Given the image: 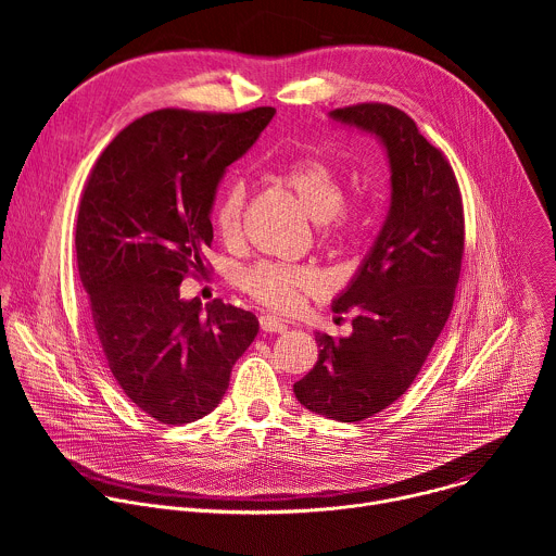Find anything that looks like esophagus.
<instances>
[{"instance_id": "34e87169", "label": "esophagus", "mask_w": 556, "mask_h": 556, "mask_svg": "<svg viewBox=\"0 0 556 556\" xmlns=\"http://www.w3.org/2000/svg\"><path fill=\"white\" fill-rule=\"evenodd\" d=\"M260 326L264 332H286L288 330V326L279 319V316H273V314H262Z\"/></svg>"}]
</instances>
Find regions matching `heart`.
Masks as SVG:
<instances>
[{"label":"heart","instance_id":"heart-1","mask_svg":"<svg viewBox=\"0 0 556 556\" xmlns=\"http://www.w3.org/2000/svg\"><path fill=\"white\" fill-rule=\"evenodd\" d=\"M275 178L296 198L305 215L321 224L324 235L339 240L361 230V215L345 211V185L339 172L319 157H296L277 167ZM247 206V189L232 182L219 195L213 211L215 232L224 242H235L242 230ZM240 283L266 307L290 312L305 294L319 290V277L307 268H288L277 264H260L242 273Z\"/></svg>","mask_w":556,"mask_h":556}]
</instances>
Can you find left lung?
Instances as JSON below:
<instances>
[{"mask_svg":"<svg viewBox=\"0 0 556 556\" xmlns=\"http://www.w3.org/2000/svg\"><path fill=\"white\" fill-rule=\"evenodd\" d=\"M330 121L374 136L389 163V211L354 277L334 296L354 309L352 334L316 332L319 361L294 382L296 401L339 422L365 420L409 389L438 341L464 253V211L451 165L401 110L363 103Z\"/></svg>","mask_w":556,"mask_h":556,"instance_id":"1","label":"left lung"}]
</instances>
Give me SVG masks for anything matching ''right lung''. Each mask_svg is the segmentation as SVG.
<instances>
[{
  "label": "right lung",
  "instance_id": "obj_1",
  "mask_svg": "<svg viewBox=\"0 0 556 556\" xmlns=\"http://www.w3.org/2000/svg\"><path fill=\"white\" fill-rule=\"evenodd\" d=\"M273 116L151 112L108 144L81 198L74 247L99 345L127 399L157 422L211 414L260 332L253 312L219 299L202 307L180 283L204 268L226 169Z\"/></svg>",
  "mask_w": 556,
  "mask_h": 556
}]
</instances>
